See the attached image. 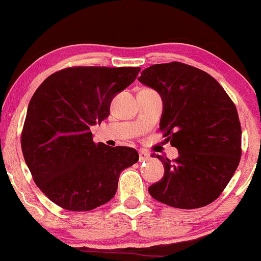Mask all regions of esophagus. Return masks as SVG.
Wrapping results in <instances>:
<instances>
[{"label":"esophagus","mask_w":261,"mask_h":261,"mask_svg":"<svg viewBox=\"0 0 261 261\" xmlns=\"http://www.w3.org/2000/svg\"><path fill=\"white\" fill-rule=\"evenodd\" d=\"M148 158H149V154L147 153V152H145V151H140L139 152V161L140 162L147 161Z\"/></svg>","instance_id":"1"}]
</instances>
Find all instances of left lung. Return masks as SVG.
Masks as SVG:
<instances>
[{"label":"left lung","mask_w":261,"mask_h":261,"mask_svg":"<svg viewBox=\"0 0 261 261\" xmlns=\"http://www.w3.org/2000/svg\"><path fill=\"white\" fill-rule=\"evenodd\" d=\"M139 81L161 94L160 130L179 151L173 161L157 154L164 175L148 188L149 195L185 210L215 201L241 161L242 127L234 103L214 77L182 62L149 66Z\"/></svg>","instance_id":"obj_1"}]
</instances>
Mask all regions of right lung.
<instances>
[{"mask_svg":"<svg viewBox=\"0 0 261 261\" xmlns=\"http://www.w3.org/2000/svg\"><path fill=\"white\" fill-rule=\"evenodd\" d=\"M140 67L73 66L50 74L29 101L20 145L33 180L54 203L89 211L113 199L135 148L93 141L91 126L109 115L116 93Z\"/></svg>","mask_w":261,"mask_h":261,"instance_id":"right-lung-1","label":"right lung"}]
</instances>
